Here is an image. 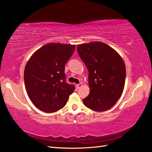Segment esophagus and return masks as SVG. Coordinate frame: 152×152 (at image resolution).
I'll return each instance as SVG.
<instances>
[{
	"label": "esophagus",
	"instance_id": "34e87169",
	"mask_svg": "<svg viewBox=\"0 0 152 152\" xmlns=\"http://www.w3.org/2000/svg\"><path fill=\"white\" fill-rule=\"evenodd\" d=\"M82 86H83V84L82 83H79V84H78V85H76L77 88V89H79V88H81Z\"/></svg>",
	"mask_w": 152,
	"mask_h": 152
}]
</instances>
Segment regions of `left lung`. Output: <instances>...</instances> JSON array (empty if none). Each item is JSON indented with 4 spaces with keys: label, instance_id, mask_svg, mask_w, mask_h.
I'll return each mask as SVG.
<instances>
[{
    "label": "left lung",
    "instance_id": "left-lung-1",
    "mask_svg": "<svg viewBox=\"0 0 152 152\" xmlns=\"http://www.w3.org/2000/svg\"><path fill=\"white\" fill-rule=\"evenodd\" d=\"M77 52L88 71L90 94L83 102L97 112L110 109L121 97L126 81V66L115 50L103 42L77 45Z\"/></svg>",
    "mask_w": 152,
    "mask_h": 152
}]
</instances>
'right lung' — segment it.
Wrapping results in <instances>:
<instances>
[{
	"label": "right lung",
	"mask_w": 152,
	"mask_h": 152,
	"mask_svg": "<svg viewBox=\"0 0 152 152\" xmlns=\"http://www.w3.org/2000/svg\"><path fill=\"white\" fill-rule=\"evenodd\" d=\"M75 49V45L48 43L37 50L26 63L25 88L38 109L54 113L66 105L75 87L66 81L65 65Z\"/></svg>",
	"instance_id": "1"
}]
</instances>
